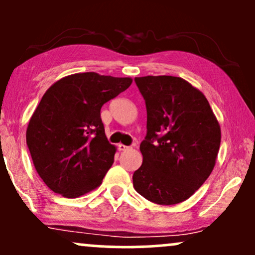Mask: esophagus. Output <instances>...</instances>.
<instances>
[{
    "mask_svg": "<svg viewBox=\"0 0 255 255\" xmlns=\"http://www.w3.org/2000/svg\"><path fill=\"white\" fill-rule=\"evenodd\" d=\"M118 148H119V151H127L129 147H128V146L124 145V144H119L118 145Z\"/></svg>",
    "mask_w": 255,
    "mask_h": 255,
    "instance_id": "obj_1",
    "label": "esophagus"
}]
</instances>
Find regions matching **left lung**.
Here are the masks:
<instances>
[{"instance_id":"obj_1","label":"left lung","mask_w":255,"mask_h":255,"mask_svg":"<svg viewBox=\"0 0 255 255\" xmlns=\"http://www.w3.org/2000/svg\"><path fill=\"white\" fill-rule=\"evenodd\" d=\"M135 83L146 103L147 134L133 186L154 204L182 203L215 168L221 126L204 93L184 79L147 75Z\"/></svg>"}]
</instances>
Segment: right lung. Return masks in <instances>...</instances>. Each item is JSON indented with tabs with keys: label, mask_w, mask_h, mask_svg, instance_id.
Here are the masks:
<instances>
[{
	"label": "right lung",
	"mask_w": 255,
	"mask_h": 255,
	"mask_svg": "<svg viewBox=\"0 0 255 255\" xmlns=\"http://www.w3.org/2000/svg\"><path fill=\"white\" fill-rule=\"evenodd\" d=\"M131 78L77 73L44 93L26 130L33 165L44 183L64 198L96 189L114 163L101 108L127 90Z\"/></svg>",
	"instance_id": "add662e5"
}]
</instances>
